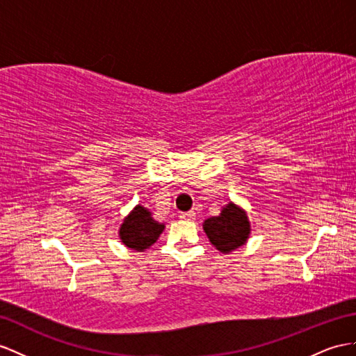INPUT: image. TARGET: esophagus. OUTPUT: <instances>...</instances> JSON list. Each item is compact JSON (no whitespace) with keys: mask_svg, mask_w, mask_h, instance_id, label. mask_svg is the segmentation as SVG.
I'll use <instances>...</instances> for the list:
<instances>
[{"mask_svg":"<svg viewBox=\"0 0 356 356\" xmlns=\"http://www.w3.org/2000/svg\"><path fill=\"white\" fill-rule=\"evenodd\" d=\"M181 220H186V221H194L195 220V212L194 211H189V212H184L180 213Z\"/></svg>","mask_w":356,"mask_h":356,"instance_id":"esophagus-1","label":"esophagus"}]
</instances>
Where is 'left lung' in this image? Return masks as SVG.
<instances>
[{"label": "left lung", "instance_id": "8db88e82", "mask_svg": "<svg viewBox=\"0 0 356 356\" xmlns=\"http://www.w3.org/2000/svg\"><path fill=\"white\" fill-rule=\"evenodd\" d=\"M203 230L218 251L229 254L248 242L251 222L247 211L230 202L222 206L220 215L204 220Z\"/></svg>", "mask_w": 356, "mask_h": 356}]
</instances>
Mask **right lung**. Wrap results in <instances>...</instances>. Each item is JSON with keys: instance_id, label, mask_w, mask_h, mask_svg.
Instances as JSON below:
<instances>
[{"instance_id": "right-lung-1", "label": "right lung", "mask_w": 356, "mask_h": 356, "mask_svg": "<svg viewBox=\"0 0 356 356\" xmlns=\"http://www.w3.org/2000/svg\"><path fill=\"white\" fill-rule=\"evenodd\" d=\"M165 224L154 220L147 207L136 204L120 224L118 238L126 248L143 252L159 239Z\"/></svg>"}]
</instances>
